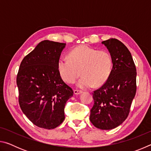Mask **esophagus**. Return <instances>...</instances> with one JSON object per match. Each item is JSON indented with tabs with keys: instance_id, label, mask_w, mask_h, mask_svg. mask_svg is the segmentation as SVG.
<instances>
[{
	"instance_id": "obj_1",
	"label": "esophagus",
	"mask_w": 151,
	"mask_h": 151,
	"mask_svg": "<svg viewBox=\"0 0 151 151\" xmlns=\"http://www.w3.org/2000/svg\"><path fill=\"white\" fill-rule=\"evenodd\" d=\"M83 92L81 91H78V90H74V94H81Z\"/></svg>"
}]
</instances>
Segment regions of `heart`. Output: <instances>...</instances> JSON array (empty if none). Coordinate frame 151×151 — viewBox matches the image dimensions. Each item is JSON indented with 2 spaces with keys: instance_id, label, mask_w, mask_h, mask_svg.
Returning <instances> with one entry per match:
<instances>
[{
  "instance_id": "b5f03b06",
  "label": "heart",
  "mask_w": 151,
  "mask_h": 151,
  "mask_svg": "<svg viewBox=\"0 0 151 151\" xmlns=\"http://www.w3.org/2000/svg\"><path fill=\"white\" fill-rule=\"evenodd\" d=\"M68 59L60 58L57 69L61 78L66 83H75L81 88H89L103 85L111 73L112 60L106 50H98L88 46L81 45L73 49L68 55Z\"/></svg>"
}]
</instances>
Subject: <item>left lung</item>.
<instances>
[{
	"instance_id": "obj_1",
	"label": "left lung",
	"mask_w": 151,
	"mask_h": 151,
	"mask_svg": "<svg viewBox=\"0 0 151 151\" xmlns=\"http://www.w3.org/2000/svg\"><path fill=\"white\" fill-rule=\"evenodd\" d=\"M102 44L111 56L112 68L105 83L93 92L90 121L98 129L111 130L129 115L137 91V70L131 52L120 40L110 39Z\"/></svg>"
}]
</instances>
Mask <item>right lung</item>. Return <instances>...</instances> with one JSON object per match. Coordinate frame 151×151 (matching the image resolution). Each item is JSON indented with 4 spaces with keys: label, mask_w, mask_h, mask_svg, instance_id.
Returning a JSON list of instances; mask_svg holds the SVG:
<instances>
[{
    "label": "right lung",
    "mask_w": 151,
    "mask_h": 151,
    "mask_svg": "<svg viewBox=\"0 0 151 151\" xmlns=\"http://www.w3.org/2000/svg\"><path fill=\"white\" fill-rule=\"evenodd\" d=\"M65 46L48 40L39 42L22 60L17 75L20 109L33 124L42 129H52L62 123L66 101L73 96V89L57 69Z\"/></svg>",
    "instance_id": "right-lung-1"
}]
</instances>
